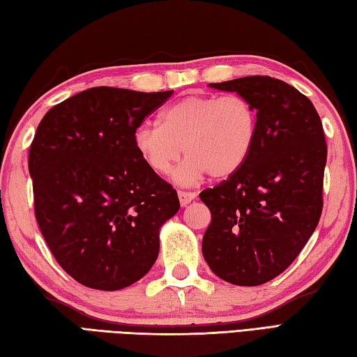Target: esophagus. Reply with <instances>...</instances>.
I'll list each match as a JSON object with an SVG mask.
<instances>
[{
	"label": "esophagus",
	"mask_w": 357,
	"mask_h": 357,
	"mask_svg": "<svg viewBox=\"0 0 357 357\" xmlns=\"http://www.w3.org/2000/svg\"><path fill=\"white\" fill-rule=\"evenodd\" d=\"M179 196V202L181 206H187V204H190L195 198H196V193L195 192H178Z\"/></svg>",
	"instance_id": "esophagus-1"
}]
</instances>
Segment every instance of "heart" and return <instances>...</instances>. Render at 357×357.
Instances as JSON below:
<instances>
[{
    "mask_svg": "<svg viewBox=\"0 0 357 357\" xmlns=\"http://www.w3.org/2000/svg\"><path fill=\"white\" fill-rule=\"evenodd\" d=\"M257 112L242 95H188L165 107L159 124H141L133 133L136 153L151 172L169 174L181 155L187 159L174 172L183 185L208 173L224 179L242 169L257 139Z\"/></svg>",
    "mask_w": 357,
    "mask_h": 357,
    "instance_id": "obj_1",
    "label": "heart"
}]
</instances>
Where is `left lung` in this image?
<instances>
[{
  "mask_svg": "<svg viewBox=\"0 0 357 357\" xmlns=\"http://www.w3.org/2000/svg\"><path fill=\"white\" fill-rule=\"evenodd\" d=\"M210 87L245 96L259 127L242 169L199 195L211 213L202 255L227 282L261 285L288 268L319 222L327 162L322 123L313 102L280 79L256 75Z\"/></svg>",
  "mask_w": 357,
  "mask_h": 357,
  "instance_id": "left-lung-1",
  "label": "left lung"
}]
</instances>
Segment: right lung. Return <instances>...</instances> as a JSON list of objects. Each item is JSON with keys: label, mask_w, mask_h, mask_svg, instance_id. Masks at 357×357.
<instances>
[{"label": "right lung", "mask_w": 357, "mask_h": 357, "mask_svg": "<svg viewBox=\"0 0 357 357\" xmlns=\"http://www.w3.org/2000/svg\"><path fill=\"white\" fill-rule=\"evenodd\" d=\"M167 92L93 87L52 107L29 151L35 218L52 255L79 284L115 291L146 276L176 190L144 164L133 133Z\"/></svg>", "instance_id": "1"}]
</instances>
